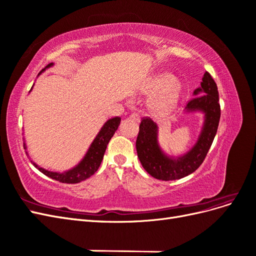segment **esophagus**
Here are the masks:
<instances>
[{"mask_svg":"<svg viewBox=\"0 0 256 256\" xmlns=\"http://www.w3.org/2000/svg\"><path fill=\"white\" fill-rule=\"evenodd\" d=\"M130 118H131V120H136V122H140V120H141L140 115L136 114V113H132V114H131V115H130Z\"/></svg>","mask_w":256,"mask_h":256,"instance_id":"obj_1","label":"esophagus"}]
</instances>
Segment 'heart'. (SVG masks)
Masks as SVG:
<instances>
[{"label":"heart","instance_id":"b5f03b06","mask_svg":"<svg viewBox=\"0 0 256 256\" xmlns=\"http://www.w3.org/2000/svg\"><path fill=\"white\" fill-rule=\"evenodd\" d=\"M145 92L156 95L150 102V110L158 115L168 114L175 109L182 94V84L172 74L162 72L146 83Z\"/></svg>","mask_w":256,"mask_h":256}]
</instances>
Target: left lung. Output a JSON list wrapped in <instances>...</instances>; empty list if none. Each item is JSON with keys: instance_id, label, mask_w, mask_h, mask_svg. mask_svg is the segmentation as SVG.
Wrapping results in <instances>:
<instances>
[{"instance_id": "1", "label": "left lung", "mask_w": 256, "mask_h": 256, "mask_svg": "<svg viewBox=\"0 0 256 256\" xmlns=\"http://www.w3.org/2000/svg\"><path fill=\"white\" fill-rule=\"evenodd\" d=\"M184 108L186 112H202L204 122L196 143L180 157L168 156L158 143V126L152 118H143L136 138V152L142 166L160 180H175L188 176L203 164L218 130L220 120L219 92L216 84L207 72L200 86Z\"/></svg>"}]
</instances>
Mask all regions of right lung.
<instances>
[{
    "instance_id": "1",
    "label": "right lung",
    "mask_w": 256,
    "mask_h": 256,
    "mask_svg": "<svg viewBox=\"0 0 256 256\" xmlns=\"http://www.w3.org/2000/svg\"><path fill=\"white\" fill-rule=\"evenodd\" d=\"M51 66H53V63L49 64L44 69H42V70L38 74V76H40L42 72H44L47 68H50ZM32 88H30V90H32ZM120 124V118H118V116L109 120H106L104 124L102 129L99 130V132L96 136V138H94V141L92 142L90 146L88 147V150L86 154H84L82 160L76 166H74L72 168L67 170V171H65V172L60 173V172L48 171V170L40 168L33 161H32V164H34V166L36 168L40 170L42 174L52 178V180H56L60 182L78 184L82 180H88V178L94 174L98 170V168L100 166V164H102V158H104V152L106 150V145L110 142L111 138L115 134V131L118 130ZM23 145H24V148L26 150V144L23 143ZM26 154H28V152H26Z\"/></svg>"
}]
</instances>
